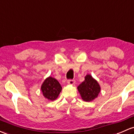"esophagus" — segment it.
Here are the masks:
<instances>
[{"instance_id": "esophagus-1", "label": "esophagus", "mask_w": 134, "mask_h": 134, "mask_svg": "<svg viewBox=\"0 0 134 134\" xmlns=\"http://www.w3.org/2000/svg\"><path fill=\"white\" fill-rule=\"evenodd\" d=\"M67 83L69 84V85H74L75 83V81L73 80V79H69V80H68V81H67Z\"/></svg>"}]
</instances>
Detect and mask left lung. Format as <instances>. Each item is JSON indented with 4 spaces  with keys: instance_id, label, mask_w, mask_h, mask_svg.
<instances>
[{
    "instance_id": "obj_1",
    "label": "left lung",
    "mask_w": 134,
    "mask_h": 134,
    "mask_svg": "<svg viewBox=\"0 0 134 134\" xmlns=\"http://www.w3.org/2000/svg\"><path fill=\"white\" fill-rule=\"evenodd\" d=\"M81 98L85 102H91L98 97L100 92V86L97 81L90 74L85 77V80L77 86Z\"/></svg>"
}]
</instances>
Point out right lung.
<instances>
[{
    "label": "right lung",
    "instance_id": "right-lung-1",
    "mask_svg": "<svg viewBox=\"0 0 134 134\" xmlns=\"http://www.w3.org/2000/svg\"><path fill=\"white\" fill-rule=\"evenodd\" d=\"M41 89L44 98L49 101H53L58 98L62 88L57 79L49 76L44 81Z\"/></svg>",
    "mask_w": 134,
    "mask_h": 134
}]
</instances>
